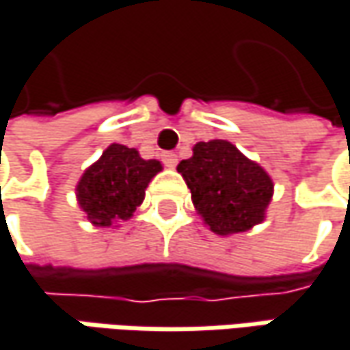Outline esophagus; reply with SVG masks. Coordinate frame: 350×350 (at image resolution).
Here are the masks:
<instances>
[{
    "label": "esophagus",
    "mask_w": 350,
    "mask_h": 350,
    "mask_svg": "<svg viewBox=\"0 0 350 350\" xmlns=\"http://www.w3.org/2000/svg\"><path fill=\"white\" fill-rule=\"evenodd\" d=\"M162 162H164L168 168H174L176 164H178V154H176V152H164V154H162Z\"/></svg>",
    "instance_id": "1"
}]
</instances>
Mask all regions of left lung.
I'll return each mask as SVG.
<instances>
[{"label": "left lung", "mask_w": 350, "mask_h": 350, "mask_svg": "<svg viewBox=\"0 0 350 350\" xmlns=\"http://www.w3.org/2000/svg\"><path fill=\"white\" fill-rule=\"evenodd\" d=\"M194 154L178 164L204 224L230 236L263 221L273 196L269 174L228 140L198 142Z\"/></svg>", "instance_id": "1"}]
</instances>
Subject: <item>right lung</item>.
<instances>
[{"mask_svg": "<svg viewBox=\"0 0 350 350\" xmlns=\"http://www.w3.org/2000/svg\"><path fill=\"white\" fill-rule=\"evenodd\" d=\"M162 170L158 160L140 158L136 148L111 144L77 184V200L96 228L126 221L144 200L150 180Z\"/></svg>", "mask_w": 350, "mask_h": 350, "instance_id": "obj_1", "label": "right lung"}]
</instances>
